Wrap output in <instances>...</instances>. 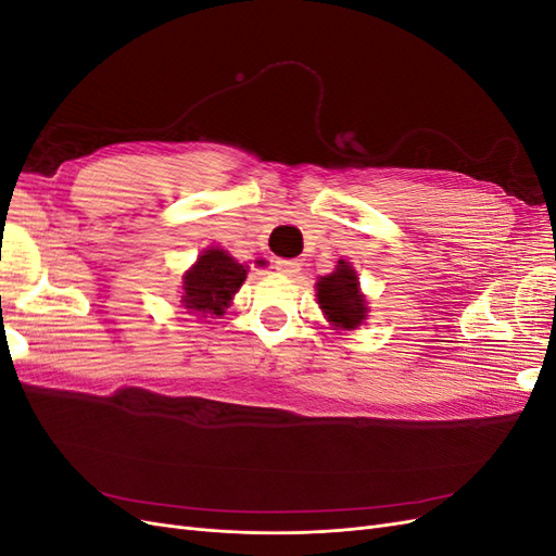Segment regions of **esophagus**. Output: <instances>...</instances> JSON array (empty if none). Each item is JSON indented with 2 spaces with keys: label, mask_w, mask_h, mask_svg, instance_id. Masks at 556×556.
Wrapping results in <instances>:
<instances>
[{
  "label": "esophagus",
  "mask_w": 556,
  "mask_h": 556,
  "mask_svg": "<svg viewBox=\"0 0 556 556\" xmlns=\"http://www.w3.org/2000/svg\"><path fill=\"white\" fill-rule=\"evenodd\" d=\"M274 266H276V271H280L285 276H294V274L301 271V262L299 260H276Z\"/></svg>",
  "instance_id": "obj_1"
}]
</instances>
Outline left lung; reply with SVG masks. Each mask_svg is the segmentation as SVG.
<instances>
[{
  "mask_svg": "<svg viewBox=\"0 0 556 556\" xmlns=\"http://www.w3.org/2000/svg\"><path fill=\"white\" fill-rule=\"evenodd\" d=\"M317 304L336 327L357 329L366 315V301L359 292L355 268L339 262L333 274L317 280Z\"/></svg>",
  "mask_w": 556,
  "mask_h": 556,
  "instance_id": "1",
  "label": "left lung"
}]
</instances>
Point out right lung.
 Segmentation results:
<instances>
[{
  "instance_id": "right-lung-1",
  "label": "right lung",
  "mask_w": 556,
  "mask_h": 556,
  "mask_svg": "<svg viewBox=\"0 0 556 556\" xmlns=\"http://www.w3.org/2000/svg\"><path fill=\"white\" fill-rule=\"evenodd\" d=\"M245 280V266L229 257L225 250H206L185 274L182 306L190 313L223 315L231 296Z\"/></svg>"
}]
</instances>
